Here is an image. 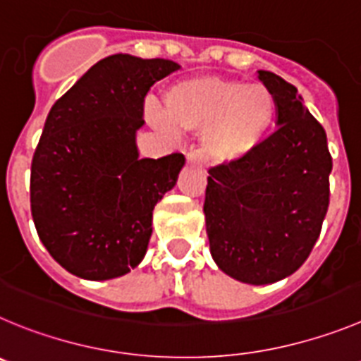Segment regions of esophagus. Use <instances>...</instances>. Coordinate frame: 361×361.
<instances>
[{
	"label": "esophagus",
	"instance_id": "1",
	"mask_svg": "<svg viewBox=\"0 0 361 361\" xmlns=\"http://www.w3.org/2000/svg\"><path fill=\"white\" fill-rule=\"evenodd\" d=\"M187 161H190V164H196V165H203V158H201V154L197 151L187 152Z\"/></svg>",
	"mask_w": 361,
	"mask_h": 361
}]
</instances>
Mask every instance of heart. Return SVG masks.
Instances as JSON below:
<instances>
[{
	"label": "heart",
	"mask_w": 361,
	"mask_h": 361,
	"mask_svg": "<svg viewBox=\"0 0 361 361\" xmlns=\"http://www.w3.org/2000/svg\"><path fill=\"white\" fill-rule=\"evenodd\" d=\"M164 131L203 132V151L216 161H232L257 147L275 118V99L262 84L219 77L180 80L165 93V111H149Z\"/></svg>",
	"instance_id": "heart-1"
}]
</instances>
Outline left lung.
Masks as SVG:
<instances>
[{
  "label": "left lung",
  "instance_id": "1",
  "mask_svg": "<svg viewBox=\"0 0 361 361\" xmlns=\"http://www.w3.org/2000/svg\"><path fill=\"white\" fill-rule=\"evenodd\" d=\"M277 126L252 152L212 167L203 212L214 261L246 284H271L310 257L329 207L333 158L293 84L259 70Z\"/></svg>",
  "mask_w": 361,
  "mask_h": 361
}]
</instances>
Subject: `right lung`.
Returning <instances> with one entry per match:
<instances>
[{
    "label": "right lung",
    "mask_w": 361,
    "mask_h": 361,
    "mask_svg": "<svg viewBox=\"0 0 361 361\" xmlns=\"http://www.w3.org/2000/svg\"><path fill=\"white\" fill-rule=\"evenodd\" d=\"M178 68L109 55L51 106L32 158L30 207L39 239L70 274L106 281L144 259L154 204L185 158L140 160L135 136L151 86Z\"/></svg>",
    "instance_id": "add662e5"
}]
</instances>
